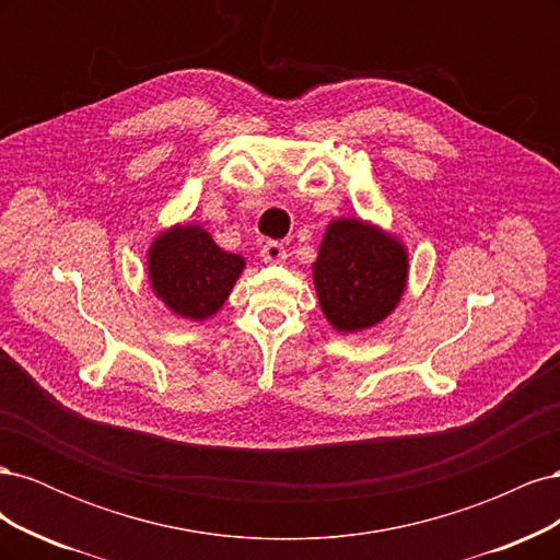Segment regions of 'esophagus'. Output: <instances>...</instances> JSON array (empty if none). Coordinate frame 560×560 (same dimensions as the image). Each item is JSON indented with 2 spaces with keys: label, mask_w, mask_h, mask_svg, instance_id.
I'll return each mask as SVG.
<instances>
[{
  "label": "esophagus",
  "mask_w": 560,
  "mask_h": 560,
  "mask_svg": "<svg viewBox=\"0 0 560 560\" xmlns=\"http://www.w3.org/2000/svg\"><path fill=\"white\" fill-rule=\"evenodd\" d=\"M261 257L266 264H282L287 259V249L282 243H276V241H268L264 247H261Z\"/></svg>",
  "instance_id": "esophagus-1"
}]
</instances>
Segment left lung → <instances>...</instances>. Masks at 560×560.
I'll return each instance as SVG.
<instances>
[{"mask_svg":"<svg viewBox=\"0 0 560 560\" xmlns=\"http://www.w3.org/2000/svg\"><path fill=\"white\" fill-rule=\"evenodd\" d=\"M409 280V252L393 233L360 217L327 226L313 264L319 308L336 331L376 327L397 308Z\"/></svg>","mask_w":560,"mask_h":560,"instance_id":"8db88e82","label":"left lung"}]
</instances>
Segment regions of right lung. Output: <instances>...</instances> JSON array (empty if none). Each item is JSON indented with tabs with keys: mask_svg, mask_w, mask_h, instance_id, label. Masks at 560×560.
Returning a JSON list of instances; mask_svg holds the SVG:
<instances>
[{
	"mask_svg": "<svg viewBox=\"0 0 560 560\" xmlns=\"http://www.w3.org/2000/svg\"><path fill=\"white\" fill-rule=\"evenodd\" d=\"M245 259L219 247L196 224H175L149 247L147 273L154 294L175 315L202 322L224 306Z\"/></svg>",
	"mask_w": 560,
	"mask_h": 560,
	"instance_id": "obj_1",
	"label": "right lung"
}]
</instances>
